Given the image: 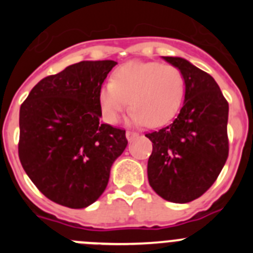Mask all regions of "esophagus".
I'll return each instance as SVG.
<instances>
[{
  "label": "esophagus",
  "mask_w": 253,
  "mask_h": 253,
  "mask_svg": "<svg viewBox=\"0 0 253 253\" xmlns=\"http://www.w3.org/2000/svg\"><path fill=\"white\" fill-rule=\"evenodd\" d=\"M125 135H126V139L130 142V140H133L134 138L137 137L138 134L137 133H134V131H130V130H126V133H125Z\"/></svg>",
  "instance_id": "esophagus-1"
}]
</instances>
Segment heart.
I'll return each instance as SVG.
<instances>
[{
	"label": "heart",
	"instance_id": "obj_1",
	"mask_svg": "<svg viewBox=\"0 0 253 253\" xmlns=\"http://www.w3.org/2000/svg\"><path fill=\"white\" fill-rule=\"evenodd\" d=\"M185 96L180 69L158 62H128L115 69L111 82L99 91V104L107 123L116 124L123 113L133 109L130 123L160 126L177 114Z\"/></svg>",
	"mask_w": 253,
	"mask_h": 253
}]
</instances>
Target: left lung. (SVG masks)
Segmentation results:
<instances>
[{"instance_id":"obj_1","label":"left lung","mask_w":253,"mask_h":253,"mask_svg":"<svg viewBox=\"0 0 253 253\" xmlns=\"http://www.w3.org/2000/svg\"><path fill=\"white\" fill-rule=\"evenodd\" d=\"M184 75L185 99L177 118L146 134L152 189L167 202H193L209 189L228 158V102L213 77L180 57H162Z\"/></svg>"}]
</instances>
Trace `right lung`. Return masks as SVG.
<instances>
[{
	"label": "right lung",
	"mask_w": 253,
	"mask_h": 253,
	"mask_svg": "<svg viewBox=\"0 0 253 253\" xmlns=\"http://www.w3.org/2000/svg\"><path fill=\"white\" fill-rule=\"evenodd\" d=\"M114 60H84L38 82L20 107L19 157L51 202L82 209L101 196L125 130L100 122L99 91Z\"/></svg>",
	"instance_id": "obj_1"
}]
</instances>
